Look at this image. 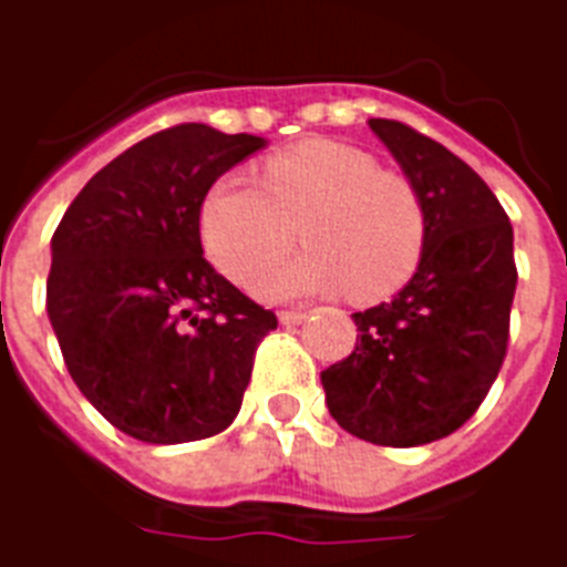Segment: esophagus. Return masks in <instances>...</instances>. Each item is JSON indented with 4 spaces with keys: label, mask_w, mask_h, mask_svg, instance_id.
<instances>
[{
    "label": "esophagus",
    "mask_w": 567,
    "mask_h": 567,
    "mask_svg": "<svg viewBox=\"0 0 567 567\" xmlns=\"http://www.w3.org/2000/svg\"><path fill=\"white\" fill-rule=\"evenodd\" d=\"M280 324H287V328H296V324H301L307 319L305 310H280L278 313Z\"/></svg>",
    "instance_id": "1"
}]
</instances>
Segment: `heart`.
<instances>
[{
	"instance_id": "heart-1",
	"label": "heart",
	"mask_w": 567,
	"mask_h": 567,
	"mask_svg": "<svg viewBox=\"0 0 567 567\" xmlns=\"http://www.w3.org/2000/svg\"><path fill=\"white\" fill-rule=\"evenodd\" d=\"M308 248L277 259L295 238ZM209 260L262 298L346 292L381 301L408 284L425 248V209L402 174L381 171L372 153L333 138H307L262 165V186L239 174L215 179L200 204Z\"/></svg>"
}]
</instances>
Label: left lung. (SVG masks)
<instances>
[{
    "instance_id": "1",
    "label": "left lung",
    "mask_w": 567,
    "mask_h": 567,
    "mask_svg": "<svg viewBox=\"0 0 567 567\" xmlns=\"http://www.w3.org/2000/svg\"><path fill=\"white\" fill-rule=\"evenodd\" d=\"M425 209V248L393 301L352 313L358 346L322 372L328 411L379 446L441 441L497 379L517 287L515 234L485 179L411 126L370 117Z\"/></svg>"
}]
</instances>
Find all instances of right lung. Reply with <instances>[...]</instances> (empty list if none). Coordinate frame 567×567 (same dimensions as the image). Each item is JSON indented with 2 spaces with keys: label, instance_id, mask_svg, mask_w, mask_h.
Returning a JSON list of instances; mask_svg holds the SVG:
<instances>
[{
  "label": "right lung",
  "instance_id": "add662e5",
  "mask_svg": "<svg viewBox=\"0 0 567 567\" xmlns=\"http://www.w3.org/2000/svg\"><path fill=\"white\" fill-rule=\"evenodd\" d=\"M262 147L206 124L162 130L96 171L52 236L47 313L70 379L135 441L224 432L278 328L200 245L206 192Z\"/></svg>",
  "mask_w": 567,
  "mask_h": 567
}]
</instances>
